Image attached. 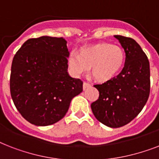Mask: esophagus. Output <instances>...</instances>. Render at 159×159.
<instances>
[{
	"label": "esophagus",
	"instance_id": "1",
	"mask_svg": "<svg viewBox=\"0 0 159 159\" xmlns=\"http://www.w3.org/2000/svg\"><path fill=\"white\" fill-rule=\"evenodd\" d=\"M91 87V84H89V83H87V82H84L83 83V89L86 90L87 88H88V87Z\"/></svg>",
	"mask_w": 159,
	"mask_h": 159
}]
</instances>
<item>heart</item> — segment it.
Instances as JSON below:
<instances>
[{"instance_id": "1", "label": "heart", "mask_w": 159, "mask_h": 159, "mask_svg": "<svg viewBox=\"0 0 159 159\" xmlns=\"http://www.w3.org/2000/svg\"><path fill=\"white\" fill-rule=\"evenodd\" d=\"M125 60V52L120 46L102 43L82 48L80 54L72 51L67 57V63L72 74L77 77L87 72L92 67V77L105 82L120 71Z\"/></svg>"}]
</instances>
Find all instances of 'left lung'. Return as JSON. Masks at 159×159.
<instances>
[{"label":"left lung","instance_id":"obj_1","mask_svg":"<svg viewBox=\"0 0 159 159\" xmlns=\"http://www.w3.org/2000/svg\"><path fill=\"white\" fill-rule=\"evenodd\" d=\"M114 37L125 50V66L118 76L95 85L100 96L91 107L101 123L119 128L129 123L145 106L150 92V68L148 57L134 39Z\"/></svg>","mask_w":159,"mask_h":159}]
</instances>
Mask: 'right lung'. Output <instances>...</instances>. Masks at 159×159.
I'll use <instances>...</instances> for the list:
<instances>
[{
    "mask_svg": "<svg viewBox=\"0 0 159 159\" xmlns=\"http://www.w3.org/2000/svg\"><path fill=\"white\" fill-rule=\"evenodd\" d=\"M69 51L63 38L25 41L11 65L10 88L16 109L30 123L47 126L64 117L82 82L67 72Z\"/></svg>",
    "mask_w": 159,
    "mask_h": 159,
    "instance_id": "obj_1",
    "label": "right lung"
}]
</instances>
